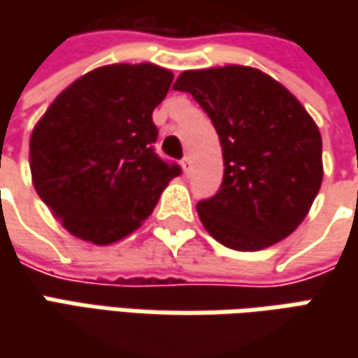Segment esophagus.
<instances>
[{
  "instance_id": "34e87169",
  "label": "esophagus",
  "mask_w": 358,
  "mask_h": 358,
  "mask_svg": "<svg viewBox=\"0 0 358 358\" xmlns=\"http://www.w3.org/2000/svg\"><path fill=\"white\" fill-rule=\"evenodd\" d=\"M181 167H183L185 175H189V173L193 171V161H191V157L183 159V161H181Z\"/></svg>"
}]
</instances>
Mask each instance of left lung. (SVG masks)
Masks as SVG:
<instances>
[{
  "label": "left lung",
  "mask_w": 358,
  "mask_h": 358,
  "mask_svg": "<svg viewBox=\"0 0 358 358\" xmlns=\"http://www.w3.org/2000/svg\"><path fill=\"white\" fill-rule=\"evenodd\" d=\"M187 91L211 117L223 149L219 193L197 205L207 233L235 251H261L289 237L323 183V139L291 91L261 69H189Z\"/></svg>",
  "instance_id": "left-lung-1"
}]
</instances>
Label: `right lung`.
<instances>
[{
  "label": "right lung",
  "mask_w": 358,
  "mask_h": 358,
  "mask_svg": "<svg viewBox=\"0 0 358 358\" xmlns=\"http://www.w3.org/2000/svg\"><path fill=\"white\" fill-rule=\"evenodd\" d=\"M171 81V71L153 63L103 65L65 87L37 121L31 181L73 237L93 245L125 239L181 173L153 151V109Z\"/></svg>",
  "instance_id": "right-lung-1"
}]
</instances>
